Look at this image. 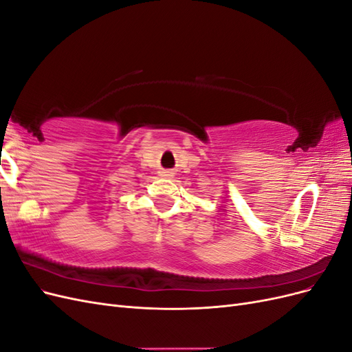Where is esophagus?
I'll return each mask as SVG.
<instances>
[{
  "label": "esophagus",
  "mask_w": 352,
  "mask_h": 352,
  "mask_svg": "<svg viewBox=\"0 0 352 352\" xmlns=\"http://www.w3.org/2000/svg\"><path fill=\"white\" fill-rule=\"evenodd\" d=\"M160 175H162L163 177H168V179H172L175 176L173 170H163V172H160Z\"/></svg>",
  "instance_id": "esophagus-1"
}]
</instances>
